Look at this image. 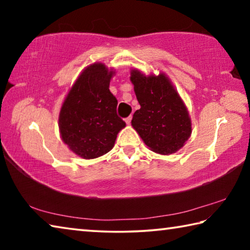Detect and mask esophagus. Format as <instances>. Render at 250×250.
I'll return each instance as SVG.
<instances>
[{"label":"esophagus","instance_id":"esophagus-1","mask_svg":"<svg viewBox=\"0 0 250 250\" xmlns=\"http://www.w3.org/2000/svg\"><path fill=\"white\" fill-rule=\"evenodd\" d=\"M131 120H132V117H128V118H125V124L126 125H130L131 124Z\"/></svg>","mask_w":250,"mask_h":250}]
</instances>
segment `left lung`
I'll return each mask as SVG.
<instances>
[{"label":"left lung","instance_id":"left-lung-1","mask_svg":"<svg viewBox=\"0 0 250 250\" xmlns=\"http://www.w3.org/2000/svg\"><path fill=\"white\" fill-rule=\"evenodd\" d=\"M130 80L141 105L131 121L133 129L151 151L175 153L192 134L191 117L179 92L164 73L146 76L134 68Z\"/></svg>","mask_w":250,"mask_h":250}]
</instances>
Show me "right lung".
Instances as JSON below:
<instances>
[{
    "mask_svg": "<svg viewBox=\"0 0 250 250\" xmlns=\"http://www.w3.org/2000/svg\"><path fill=\"white\" fill-rule=\"evenodd\" d=\"M116 71L103 62L87 66L67 94L58 117L62 142L80 158L104 155L115 146L125 122L117 115L118 100L109 90Z\"/></svg>",
    "mask_w": 250,
    "mask_h": 250,
    "instance_id": "obj_1",
    "label": "right lung"
}]
</instances>
